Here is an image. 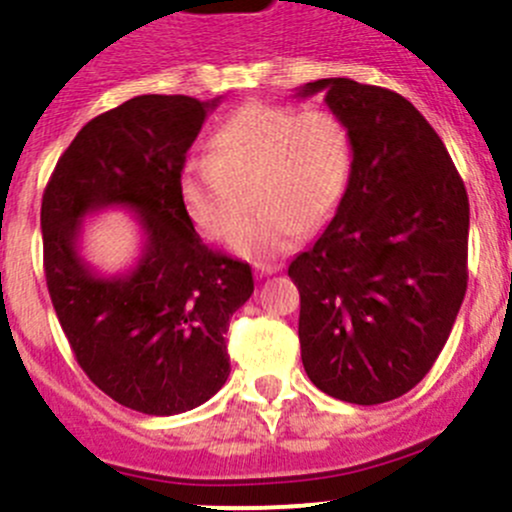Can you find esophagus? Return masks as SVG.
Instances as JSON below:
<instances>
[{
  "label": "esophagus",
  "mask_w": 512,
  "mask_h": 512,
  "mask_svg": "<svg viewBox=\"0 0 512 512\" xmlns=\"http://www.w3.org/2000/svg\"><path fill=\"white\" fill-rule=\"evenodd\" d=\"M255 272H257V277H270V275H275V272H280V265H270V262H257Z\"/></svg>",
  "instance_id": "34e87169"
}]
</instances>
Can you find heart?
I'll return each mask as SVG.
<instances>
[{"instance_id":"b5f03b06","label":"heart","mask_w":512,"mask_h":512,"mask_svg":"<svg viewBox=\"0 0 512 512\" xmlns=\"http://www.w3.org/2000/svg\"><path fill=\"white\" fill-rule=\"evenodd\" d=\"M352 173L354 138L339 113L247 103L210 133L208 156L185 160L178 195L200 235L223 242L249 214L252 192L261 215L232 247L265 260L327 225L347 198Z\"/></svg>"}]
</instances>
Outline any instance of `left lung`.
Masks as SVG:
<instances>
[{"instance_id": "obj_1", "label": "left lung", "mask_w": 512, "mask_h": 512, "mask_svg": "<svg viewBox=\"0 0 512 512\" xmlns=\"http://www.w3.org/2000/svg\"><path fill=\"white\" fill-rule=\"evenodd\" d=\"M354 138L347 198L289 265L299 347L317 389L359 406L411 391L431 371L468 287V193L431 123L396 91L319 79Z\"/></svg>"}]
</instances>
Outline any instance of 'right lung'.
<instances>
[{
  "label": "right lung",
  "instance_id": "right-lung-1",
  "mask_svg": "<svg viewBox=\"0 0 512 512\" xmlns=\"http://www.w3.org/2000/svg\"><path fill=\"white\" fill-rule=\"evenodd\" d=\"M215 101L136 96L86 123L41 198L51 304L91 381L133 411L173 416L230 376L225 334L255 282L247 262L200 240L178 195L185 153ZM121 204L139 215L144 252L126 276H96L78 255L80 220Z\"/></svg>",
  "mask_w": 512,
  "mask_h": 512
}]
</instances>
